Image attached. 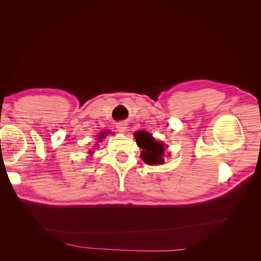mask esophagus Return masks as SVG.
<instances>
[{
	"label": "esophagus",
	"instance_id": "esophagus-1",
	"mask_svg": "<svg viewBox=\"0 0 261 261\" xmlns=\"http://www.w3.org/2000/svg\"><path fill=\"white\" fill-rule=\"evenodd\" d=\"M116 128L117 130L120 133H124L126 130V128H127V124H126L125 122H120L116 124Z\"/></svg>",
	"mask_w": 261,
	"mask_h": 261
}]
</instances>
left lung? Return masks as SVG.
Masks as SVG:
<instances>
[{
  "label": "left lung",
  "instance_id": "left-lung-1",
  "mask_svg": "<svg viewBox=\"0 0 261 261\" xmlns=\"http://www.w3.org/2000/svg\"><path fill=\"white\" fill-rule=\"evenodd\" d=\"M137 145L143 149L141 158L148 164H162L164 159V145L160 141L154 140V138L145 130H140L135 134Z\"/></svg>",
  "mask_w": 261,
  "mask_h": 261
}]
</instances>
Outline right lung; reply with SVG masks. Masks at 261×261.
Instances as JSON below:
<instances>
[{"mask_svg":"<svg viewBox=\"0 0 261 261\" xmlns=\"http://www.w3.org/2000/svg\"><path fill=\"white\" fill-rule=\"evenodd\" d=\"M107 134V132H103V133H101L100 135H99V140H101L102 138H105V135Z\"/></svg>","mask_w":261,"mask_h":261,"instance_id":"obj_1","label":"right lung"}]
</instances>
